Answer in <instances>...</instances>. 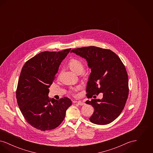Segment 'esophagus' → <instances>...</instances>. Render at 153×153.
I'll list each match as a JSON object with an SVG mask.
<instances>
[{
    "instance_id": "esophagus-1",
    "label": "esophagus",
    "mask_w": 153,
    "mask_h": 153,
    "mask_svg": "<svg viewBox=\"0 0 153 153\" xmlns=\"http://www.w3.org/2000/svg\"><path fill=\"white\" fill-rule=\"evenodd\" d=\"M77 104L79 105H84L85 104L83 102H77Z\"/></svg>"
}]
</instances>
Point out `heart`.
<instances>
[{"mask_svg": "<svg viewBox=\"0 0 153 153\" xmlns=\"http://www.w3.org/2000/svg\"><path fill=\"white\" fill-rule=\"evenodd\" d=\"M67 65L71 71L77 74H80L83 72L84 67L82 61L78 58H72L70 59L68 62ZM78 88H79V87L73 88L72 91H75Z\"/></svg>", "mask_w": 153, "mask_h": 153, "instance_id": "1", "label": "heart"}]
</instances>
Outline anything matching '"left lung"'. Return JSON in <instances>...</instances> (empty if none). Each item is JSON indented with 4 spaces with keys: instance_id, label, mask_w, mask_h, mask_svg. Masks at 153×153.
<instances>
[{
    "instance_id": "obj_1",
    "label": "left lung",
    "mask_w": 153,
    "mask_h": 153,
    "mask_svg": "<svg viewBox=\"0 0 153 153\" xmlns=\"http://www.w3.org/2000/svg\"><path fill=\"white\" fill-rule=\"evenodd\" d=\"M71 53L86 59L91 72L87 85V96L102 93V99L87 100L94 108L89 120L93 123H110L123 111L128 95V75L120 58L113 51L96 46L72 50Z\"/></svg>"
}]
</instances>
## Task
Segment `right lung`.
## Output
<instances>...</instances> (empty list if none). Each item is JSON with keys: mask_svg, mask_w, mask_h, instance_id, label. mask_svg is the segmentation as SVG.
<instances>
[{"mask_svg": "<svg viewBox=\"0 0 153 153\" xmlns=\"http://www.w3.org/2000/svg\"><path fill=\"white\" fill-rule=\"evenodd\" d=\"M71 50L41 52L22 68L16 92L17 102L27 122L38 130L47 131L57 127L72 105L68 97L57 100L48 96L49 88L59 66Z\"/></svg>", "mask_w": 153, "mask_h": 153, "instance_id": "obj_1", "label": "right lung"}]
</instances>
